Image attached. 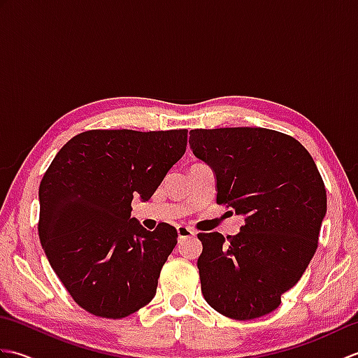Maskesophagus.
<instances>
[{
  "label": "esophagus",
  "mask_w": 358,
  "mask_h": 358,
  "mask_svg": "<svg viewBox=\"0 0 358 358\" xmlns=\"http://www.w3.org/2000/svg\"><path fill=\"white\" fill-rule=\"evenodd\" d=\"M177 232H178V238H180V241H181V240H185V238L195 237V231H194V229H191V227L183 226V224L177 227Z\"/></svg>",
  "instance_id": "obj_1"
}]
</instances>
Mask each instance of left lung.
Here are the masks:
<instances>
[{
  "mask_svg": "<svg viewBox=\"0 0 358 358\" xmlns=\"http://www.w3.org/2000/svg\"><path fill=\"white\" fill-rule=\"evenodd\" d=\"M194 155L217 178V203L245 217L237 235L201 232V292L217 313L252 320L277 309L318 246L326 189L292 136L264 127L194 129Z\"/></svg>",
  "mask_w": 358,
  "mask_h": 358,
  "instance_id": "8db88e82",
  "label": "left lung"
}]
</instances>
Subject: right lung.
<instances>
[{
  "label": "right lung",
  "instance_id": "right-lung-1",
  "mask_svg": "<svg viewBox=\"0 0 358 358\" xmlns=\"http://www.w3.org/2000/svg\"><path fill=\"white\" fill-rule=\"evenodd\" d=\"M186 129L86 131L59 149L41 180L40 234L45 257L78 306L123 318L146 306L177 245V229L148 231L131 218L183 157Z\"/></svg>",
  "mask_w": 358,
  "mask_h": 358
}]
</instances>
